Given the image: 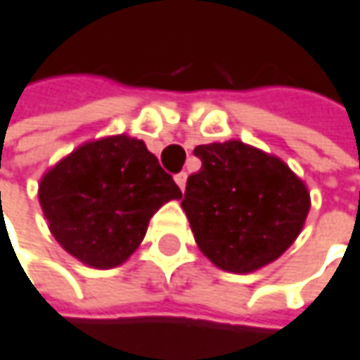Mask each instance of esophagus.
Wrapping results in <instances>:
<instances>
[{"mask_svg": "<svg viewBox=\"0 0 360 360\" xmlns=\"http://www.w3.org/2000/svg\"><path fill=\"white\" fill-rule=\"evenodd\" d=\"M175 183L181 187V191L185 189V183H187V173H177L175 175Z\"/></svg>", "mask_w": 360, "mask_h": 360, "instance_id": "34e87169", "label": "esophagus"}]
</instances>
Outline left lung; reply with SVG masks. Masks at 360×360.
Instances as JSON below:
<instances>
[{"mask_svg":"<svg viewBox=\"0 0 360 360\" xmlns=\"http://www.w3.org/2000/svg\"><path fill=\"white\" fill-rule=\"evenodd\" d=\"M181 207L200 250L228 273H252L300 236L309 193L285 162L240 140L200 144Z\"/></svg>","mask_w":360,"mask_h":360,"instance_id":"1","label":"left lung"}]
</instances>
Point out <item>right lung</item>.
Masks as SVG:
<instances>
[{
	"mask_svg": "<svg viewBox=\"0 0 360 360\" xmlns=\"http://www.w3.org/2000/svg\"><path fill=\"white\" fill-rule=\"evenodd\" d=\"M179 198L181 189L159 159L142 140L126 134L81 144L38 185L56 243L94 269L128 261L155 212Z\"/></svg>",
	"mask_w": 360,
	"mask_h": 360,
	"instance_id": "1",
	"label": "right lung"
}]
</instances>
